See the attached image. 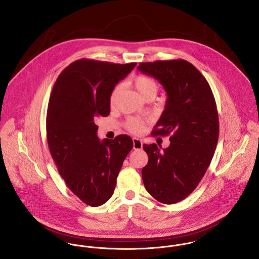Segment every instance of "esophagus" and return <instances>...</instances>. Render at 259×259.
<instances>
[{"label": "esophagus", "instance_id": "esophagus-1", "mask_svg": "<svg viewBox=\"0 0 259 259\" xmlns=\"http://www.w3.org/2000/svg\"><path fill=\"white\" fill-rule=\"evenodd\" d=\"M143 143L138 138H133V149L134 150H142Z\"/></svg>", "mask_w": 259, "mask_h": 259}]
</instances>
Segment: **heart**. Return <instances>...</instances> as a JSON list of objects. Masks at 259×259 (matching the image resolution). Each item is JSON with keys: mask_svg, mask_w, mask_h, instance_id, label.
Here are the masks:
<instances>
[{"mask_svg": "<svg viewBox=\"0 0 259 259\" xmlns=\"http://www.w3.org/2000/svg\"><path fill=\"white\" fill-rule=\"evenodd\" d=\"M133 84L143 99L150 95H156L158 90V83L156 82V80L146 75L136 76L133 80ZM119 92L120 85H116L110 94L109 103L112 107L116 104ZM125 127L131 133L140 134L144 130L145 120L141 119L139 117H129L125 122Z\"/></svg>", "mask_w": 259, "mask_h": 259, "instance_id": "heart-1", "label": "heart"}]
</instances>
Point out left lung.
Instances as JSON below:
<instances>
[{
    "label": "left lung",
    "mask_w": 259,
    "mask_h": 259,
    "mask_svg": "<svg viewBox=\"0 0 259 259\" xmlns=\"http://www.w3.org/2000/svg\"><path fill=\"white\" fill-rule=\"evenodd\" d=\"M138 70L159 80L167 95L152 136L170 134L163 151L144 144L149 160L143 182L155 199L175 204L193 192L213 159L219 138L216 101L207 80L185 60L140 63Z\"/></svg>",
    "instance_id": "left-lung-1"
}]
</instances>
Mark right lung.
Masks as SVG:
<instances>
[{
  "label": "right lung",
  "mask_w": 259,
  "mask_h": 259,
  "mask_svg": "<svg viewBox=\"0 0 259 259\" xmlns=\"http://www.w3.org/2000/svg\"><path fill=\"white\" fill-rule=\"evenodd\" d=\"M136 65L77 60L62 71L50 95L46 116L50 154L70 190L92 207L112 196L133 148L127 135L100 141L95 119L109 115L112 90Z\"/></svg>",
  "instance_id": "add662e5"
}]
</instances>
